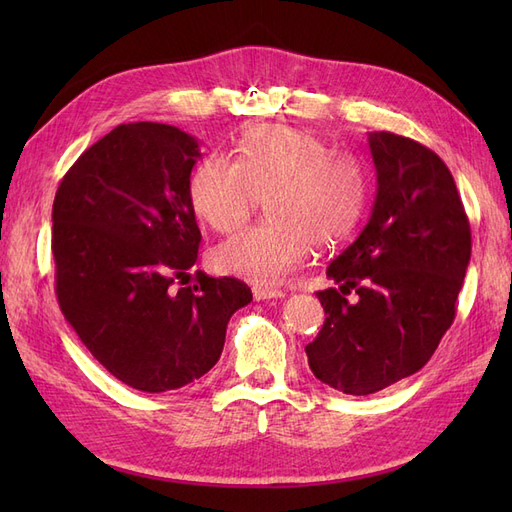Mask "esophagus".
Wrapping results in <instances>:
<instances>
[{"label": "esophagus", "mask_w": 512, "mask_h": 512, "mask_svg": "<svg viewBox=\"0 0 512 512\" xmlns=\"http://www.w3.org/2000/svg\"><path fill=\"white\" fill-rule=\"evenodd\" d=\"M252 292H254V299H256V301H267V299H282V297H286V292H282V290L262 288V286H254Z\"/></svg>", "instance_id": "obj_1"}]
</instances>
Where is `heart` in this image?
<instances>
[{
	"label": "heart",
	"instance_id": "heart-1",
	"mask_svg": "<svg viewBox=\"0 0 512 512\" xmlns=\"http://www.w3.org/2000/svg\"><path fill=\"white\" fill-rule=\"evenodd\" d=\"M269 224L237 232L213 250V267L256 286H273L299 269L314 243L331 247L359 224L367 185L361 166L333 156L301 128L260 126L241 141L237 160L209 156L190 179V203L220 232L247 222L267 198Z\"/></svg>",
	"mask_w": 512,
	"mask_h": 512
}]
</instances>
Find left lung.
<instances>
[{
    "label": "left lung",
    "mask_w": 512,
    "mask_h": 512,
    "mask_svg": "<svg viewBox=\"0 0 512 512\" xmlns=\"http://www.w3.org/2000/svg\"><path fill=\"white\" fill-rule=\"evenodd\" d=\"M376 200L361 235L327 269L337 288L316 292L318 337L305 346L314 376L346 395H371L416 374L455 320L470 262L466 209L446 164L425 145L369 132ZM354 289V306L343 297Z\"/></svg>",
    "instance_id": "1"
}]
</instances>
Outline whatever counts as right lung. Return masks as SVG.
<instances>
[{"instance_id":"obj_1","label":"right lung","mask_w":512,"mask_h":512,"mask_svg":"<svg viewBox=\"0 0 512 512\" xmlns=\"http://www.w3.org/2000/svg\"><path fill=\"white\" fill-rule=\"evenodd\" d=\"M200 158L196 138L175 126L123 123L72 164L55 194L61 312L117 380L145 393L205 376L230 316L252 301L235 277L198 271L188 284L200 245L190 175Z\"/></svg>"}]
</instances>
